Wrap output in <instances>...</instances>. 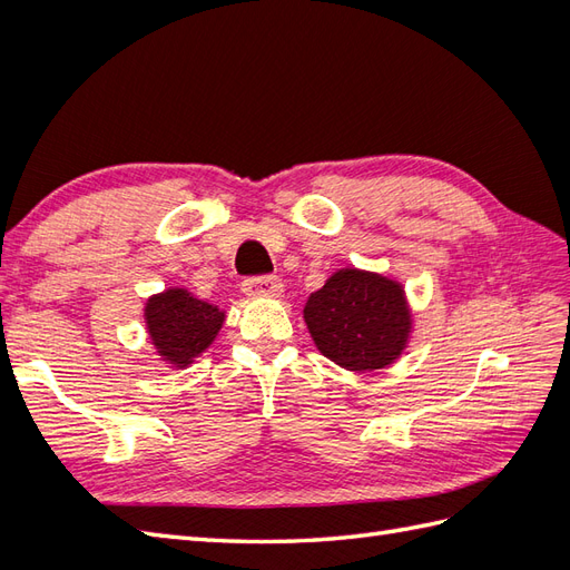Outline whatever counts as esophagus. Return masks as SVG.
I'll list each match as a JSON object with an SVG mask.
<instances>
[{
	"label": "esophagus",
	"mask_w": 570,
	"mask_h": 570,
	"mask_svg": "<svg viewBox=\"0 0 570 570\" xmlns=\"http://www.w3.org/2000/svg\"><path fill=\"white\" fill-rule=\"evenodd\" d=\"M243 292L247 297H281L283 295V283L278 275H262V278H247L243 283Z\"/></svg>",
	"instance_id": "obj_1"
}]
</instances>
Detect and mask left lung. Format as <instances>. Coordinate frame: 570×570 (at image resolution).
<instances>
[{
  "label": "left lung",
  "instance_id": "1",
  "mask_svg": "<svg viewBox=\"0 0 570 570\" xmlns=\"http://www.w3.org/2000/svg\"><path fill=\"white\" fill-rule=\"evenodd\" d=\"M304 323L318 352L354 373L392 366L413 331L404 285L354 266L335 271L306 299Z\"/></svg>",
  "mask_w": 570,
  "mask_h": 570
}]
</instances>
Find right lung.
<instances>
[{
	"instance_id": "right-lung-1",
	"label": "right lung",
	"mask_w": 570,
	"mask_h": 570,
	"mask_svg": "<svg viewBox=\"0 0 570 570\" xmlns=\"http://www.w3.org/2000/svg\"><path fill=\"white\" fill-rule=\"evenodd\" d=\"M226 321L216 304L195 297L185 287H168L145 304L147 335L168 368H187L212 347Z\"/></svg>"
}]
</instances>
